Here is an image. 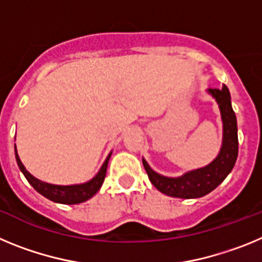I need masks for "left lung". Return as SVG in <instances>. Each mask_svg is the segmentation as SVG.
<instances>
[{"mask_svg":"<svg viewBox=\"0 0 262 262\" xmlns=\"http://www.w3.org/2000/svg\"><path fill=\"white\" fill-rule=\"evenodd\" d=\"M207 93L216 101L221 110L222 123H223V138L219 154L211 163L202 168L193 169L178 177H166L155 172L149 164L143 159V165L147 170L148 178L157 190L174 198H201L211 193L224 178L230 174L237 159L239 140H237V122L231 105L230 90L226 85L222 89H209Z\"/></svg>","mask_w":262,"mask_h":262,"instance_id":"left-lung-1","label":"left lung"}]
</instances>
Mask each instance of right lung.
Listing matches in <instances>:
<instances>
[{
    "label": "right lung",
    "mask_w": 262,
    "mask_h": 262,
    "mask_svg": "<svg viewBox=\"0 0 262 262\" xmlns=\"http://www.w3.org/2000/svg\"><path fill=\"white\" fill-rule=\"evenodd\" d=\"M14 149H15V159H17L18 166H19L20 172L23 173V176H25L27 181H29V184L43 196L48 198V200L52 201V202L62 203V205H77V203H82L85 202V201L90 200V198L101 189V186H102L103 180H105L106 176V169H107L108 160H110L111 157L110 152L108 156L106 157L105 163H103L102 166L99 168L98 173H97L92 180L84 182V184L55 185L40 181L39 178L34 177V176L25 168L22 161H20L15 145H14Z\"/></svg>",
    "instance_id": "add662e5"
}]
</instances>
